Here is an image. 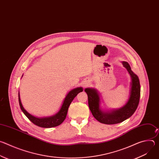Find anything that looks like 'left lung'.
Masks as SVG:
<instances>
[{
    "instance_id": "obj_1",
    "label": "left lung",
    "mask_w": 159,
    "mask_h": 159,
    "mask_svg": "<svg viewBox=\"0 0 159 159\" xmlns=\"http://www.w3.org/2000/svg\"><path fill=\"white\" fill-rule=\"evenodd\" d=\"M123 66L127 69L131 77V88L130 96L127 103L121 109L113 110L110 112H104L99 108V96L97 90L94 89H85L88 96L89 109L94 117L100 123L113 125L123 122L133 115L137 109L140 97V84L138 76L134 74L131 69L129 65L123 61Z\"/></svg>"
}]
</instances>
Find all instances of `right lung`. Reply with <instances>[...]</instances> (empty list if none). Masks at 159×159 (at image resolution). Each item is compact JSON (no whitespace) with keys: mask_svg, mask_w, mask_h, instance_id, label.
Segmentation results:
<instances>
[{"mask_svg":"<svg viewBox=\"0 0 159 159\" xmlns=\"http://www.w3.org/2000/svg\"><path fill=\"white\" fill-rule=\"evenodd\" d=\"M83 91V89L81 87L75 88L73 90H72L69 93L64 99L63 103L62 104V106L61 109H60L59 112L53 116L48 117V118H36L32 115H31L30 113H28L23 107L22 105L20 96H19V103L20 107L22 112H24V114L27 116V118L34 125L42 127V128H52L55 127L63 123V121L65 120L66 116L68 109L70 104H71L72 101L74 100V99L77 96V95Z\"/></svg>","mask_w":159,"mask_h":159,"instance_id":"obj_1","label":"right lung"}]
</instances>
